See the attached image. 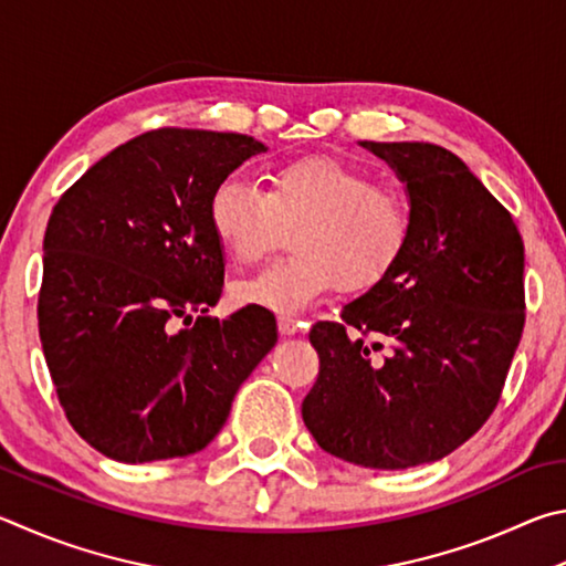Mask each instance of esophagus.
<instances>
[{"label": "esophagus", "instance_id": "esophagus-1", "mask_svg": "<svg viewBox=\"0 0 566 566\" xmlns=\"http://www.w3.org/2000/svg\"><path fill=\"white\" fill-rule=\"evenodd\" d=\"M301 325L303 323L291 318V315H281V318H277V331H281V335H295L301 331Z\"/></svg>", "mask_w": 566, "mask_h": 566}]
</instances>
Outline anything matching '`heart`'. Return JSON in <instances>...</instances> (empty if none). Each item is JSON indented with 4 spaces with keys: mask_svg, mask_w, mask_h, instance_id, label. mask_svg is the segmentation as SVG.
I'll return each instance as SVG.
<instances>
[{
    "mask_svg": "<svg viewBox=\"0 0 566 566\" xmlns=\"http://www.w3.org/2000/svg\"><path fill=\"white\" fill-rule=\"evenodd\" d=\"M208 223L233 263H255L293 228V255L233 289L235 301L273 313H301L328 293L380 283L408 241L410 216L398 188L328 156H305L268 171L263 191L226 178L208 201Z\"/></svg>",
    "mask_w": 566,
    "mask_h": 566,
    "instance_id": "obj_1",
    "label": "heart"
}]
</instances>
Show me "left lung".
<instances>
[{
    "mask_svg": "<svg viewBox=\"0 0 566 566\" xmlns=\"http://www.w3.org/2000/svg\"><path fill=\"white\" fill-rule=\"evenodd\" d=\"M360 146L405 184L410 233L340 323L313 325L321 373L303 422L333 458L408 470L448 458L497 405L524 328V243L507 208L448 148Z\"/></svg>",
    "mask_w": 566,
    "mask_h": 566,
    "instance_id": "8db88e82",
    "label": "left lung"
}]
</instances>
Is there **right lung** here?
<instances>
[{
  "mask_svg": "<svg viewBox=\"0 0 566 566\" xmlns=\"http://www.w3.org/2000/svg\"><path fill=\"white\" fill-rule=\"evenodd\" d=\"M263 151L245 134L158 128L96 161L49 216L39 338L69 422L106 458L203 450L277 343L263 308L206 315L226 268L208 201Z\"/></svg>",
  "mask_w": 566,
  "mask_h": 566,
  "instance_id": "right-lung-1",
  "label": "right lung"
}]
</instances>
